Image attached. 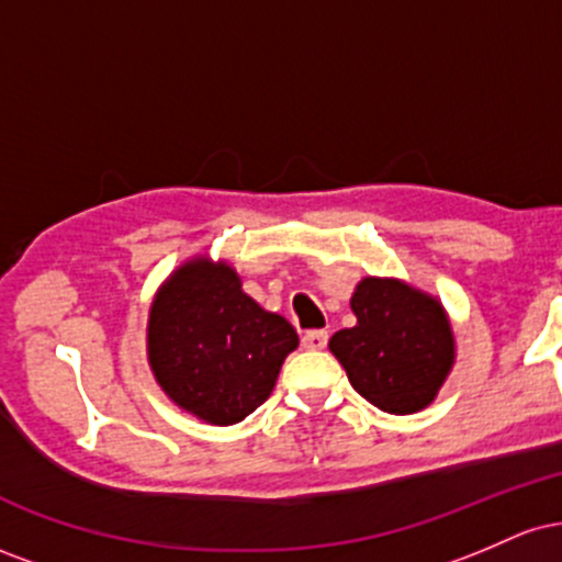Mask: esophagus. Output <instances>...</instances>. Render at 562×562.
Here are the masks:
<instances>
[{"mask_svg":"<svg viewBox=\"0 0 562 562\" xmlns=\"http://www.w3.org/2000/svg\"><path fill=\"white\" fill-rule=\"evenodd\" d=\"M301 344H303V348H312V351H319V348L327 346V330H308V333H303Z\"/></svg>","mask_w":562,"mask_h":562,"instance_id":"34e87169","label":"esophagus"}]
</instances>
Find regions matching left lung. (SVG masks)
Returning <instances> with one entry per match:
<instances>
[{
	"label": "left lung",
	"instance_id": "left-lung-1",
	"mask_svg": "<svg viewBox=\"0 0 562 562\" xmlns=\"http://www.w3.org/2000/svg\"><path fill=\"white\" fill-rule=\"evenodd\" d=\"M357 325L330 338L353 391L391 415L436 398L454 362V338L441 303L396 280L367 277L351 299Z\"/></svg>",
	"mask_w": 562,
	"mask_h": 562
}]
</instances>
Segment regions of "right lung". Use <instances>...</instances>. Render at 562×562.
<instances>
[{"instance_id": "right-lung-1", "label": "right lung", "mask_w": 562, "mask_h": 562, "mask_svg": "<svg viewBox=\"0 0 562 562\" xmlns=\"http://www.w3.org/2000/svg\"><path fill=\"white\" fill-rule=\"evenodd\" d=\"M299 335L263 312L227 263L195 259L160 288L147 353L164 391L211 425H235L261 406Z\"/></svg>"}]
</instances>
